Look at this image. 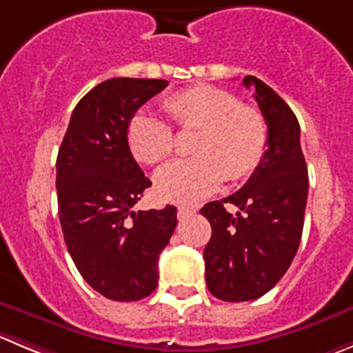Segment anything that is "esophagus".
<instances>
[{"label":"esophagus","mask_w":353,"mask_h":353,"mask_svg":"<svg viewBox=\"0 0 353 353\" xmlns=\"http://www.w3.org/2000/svg\"><path fill=\"white\" fill-rule=\"evenodd\" d=\"M192 213H196V210H194V208H189V206H180L179 210H176V216H179L180 220L190 216Z\"/></svg>","instance_id":"esophagus-1"}]
</instances>
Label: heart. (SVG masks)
<instances>
[{"instance_id": "obj_1", "label": "heart", "mask_w": 353, "mask_h": 353, "mask_svg": "<svg viewBox=\"0 0 353 353\" xmlns=\"http://www.w3.org/2000/svg\"><path fill=\"white\" fill-rule=\"evenodd\" d=\"M164 112L180 130H199L194 157L166 164L154 174V190L168 203L196 204L225 182H239L256 171L267 152L268 130L258 109L241 103L232 92L208 85L190 86L168 97ZM126 139L139 163L154 166L171 156L170 123L149 112L130 119Z\"/></svg>"}]
</instances>
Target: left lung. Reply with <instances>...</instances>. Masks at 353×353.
I'll return each mask as SVG.
<instances>
[{
	"label": "left lung",
	"mask_w": 353,
	"mask_h": 353,
	"mask_svg": "<svg viewBox=\"0 0 353 353\" xmlns=\"http://www.w3.org/2000/svg\"><path fill=\"white\" fill-rule=\"evenodd\" d=\"M243 85L254 88L267 123V152L243 189L201 210L211 223L203 253L206 286L223 301L256 300L279 283L300 246L308 196L296 116L254 76H246ZM227 202L240 211L229 214Z\"/></svg>",
	"instance_id": "8db88e82"
}]
</instances>
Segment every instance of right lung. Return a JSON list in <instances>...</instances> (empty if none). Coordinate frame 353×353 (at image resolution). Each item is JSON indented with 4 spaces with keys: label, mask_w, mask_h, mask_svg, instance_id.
<instances>
[{
    "label": "right lung",
    "mask_w": 353,
    "mask_h": 353,
    "mask_svg": "<svg viewBox=\"0 0 353 353\" xmlns=\"http://www.w3.org/2000/svg\"><path fill=\"white\" fill-rule=\"evenodd\" d=\"M166 79L114 78L90 90L70 116L57 156L63 239L83 279L114 301L157 286V260L176 227V208L135 211L150 180L133 159L126 130Z\"/></svg>",
    "instance_id": "1"
}]
</instances>
